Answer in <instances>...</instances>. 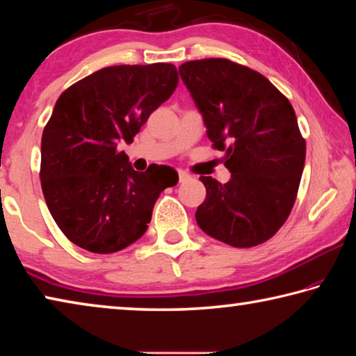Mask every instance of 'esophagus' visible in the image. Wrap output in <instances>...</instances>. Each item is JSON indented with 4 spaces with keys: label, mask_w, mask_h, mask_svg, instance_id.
Listing matches in <instances>:
<instances>
[{
    "label": "esophagus",
    "mask_w": 356,
    "mask_h": 356,
    "mask_svg": "<svg viewBox=\"0 0 356 356\" xmlns=\"http://www.w3.org/2000/svg\"><path fill=\"white\" fill-rule=\"evenodd\" d=\"M177 172H179V180H180V182H185V180H188V179L191 177L188 172H185V171H182V170H179Z\"/></svg>",
    "instance_id": "esophagus-1"
}]
</instances>
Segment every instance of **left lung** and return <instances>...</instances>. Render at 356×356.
<instances>
[{
    "mask_svg": "<svg viewBox=\"0 0 356 356\" xmlns=\"http://www.w3.org/2000/svg\"><path fill=\"white\" fill-rule=\"evenodd\" d=\"M179 74L231 172L226 184L201 177L207 196L197 226L236 248L267 242L291 213L305 166L291 102L259 72L229 59L188 61Z\"/></svg>",
    "mask_w": 356,
    "mask_h": 356,
    "instance_id": "obj_1",
    "label": "left lung"
}]
</instances>
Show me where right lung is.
I'll list each match as a JSON object with an SVG mask.
<instances>
[{
	"label": "right lung",
	"mask_w": 356,
	"mask_h": 356,
	"mask_svg": "<svg viewBox=\"0 0 356 356\" xmlns=\"http://www.w3.org/2000/svg\"><path fill=\"white\" fill-rule=\"evenodd\" d=\"M172 64L113 65L59 95L40 144L48 210L72 243L110 254L147 231L160 193L177 184L171 166L131 168L119 144L134 141L177 88Z\"/></svg>",
	"instance_id": "add662e5"
}]
</instances>
